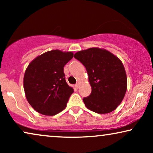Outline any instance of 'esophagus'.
Instances as JSON below:
<instances>
[{"label": "esophagus", "mask_w": 153, "mask_h": 153, "mask_svg": "<svg viewBox=\"0 0 153 153\" xmlns=\"http://www.w3.org/2000/svg\"><path fill=\"white\" fill-rule=\"evenodd\" d=\"M75 87H76V88H79V83H76V85H75Z\"/></svg>", "instance_id": "esophagus-1"}]
</instances>
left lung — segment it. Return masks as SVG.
I'll return each instance as SVG.
<instances>
[{"label":"left lung","instance_id":"left-lung-1","mask_svg":"<svg viewBox=\"0 0 153 153\" xmlns=\"http://www.w3.org/2000/svg\"><path fill=\"white\" fill-rule=\"evenodd\" d=\"M74 57L85 66L92 88L91 95L83 99L85 106L97 114L114 111L127 91V76L122 62L99 48L80 51Z\"/></svg>","mask_w":153,"mask_h":153}]
</instances>
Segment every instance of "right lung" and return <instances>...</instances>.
<instances>
[{"label":"right lung","instance_id":"1","mask_svg":"<svg viewBox=\"0 0 153 153\" xmlns=\"http://www.w3.org/2000/svg\"><path fill=\"white\" fill-rule=\"evenodd\" d=\"M73 56L72 52L53 50L35 58L27 68L25 94L28 103L39 114L53 116L66 107L74 90L67 83L63 69Z\"/></svg>","mask_w":153,"mask_h":153}]
</instances>
